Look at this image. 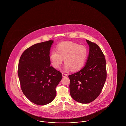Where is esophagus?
<instances>
[{
  "label": "esophagus",
  "mask_w": 126,
  "mask_h": 126,
  "mask_svg": "<svg viewBox=\"0 0 126 126\" xmlns=\"http://www.w3.org/2000/svg\"><path fill=\"white\" fill-rule=\"evenodd\" d=\"M62 76H63V77H67V74L63 73H62Z\"/></svg>",
  "instance_id": "obj_1"
}]
</instances>
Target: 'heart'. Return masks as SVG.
Instances as JSON below:
<instances>
[{"label": "heart", "instance_id": "1", "mask_svg": "<svg viewBox=\"0 0 126 126\" xmlns=\"http://www.w3.org/2000/svg\"><path fill=\"white\" fill-rule=\"evenodd\" d=\"M57 49L51 51L49 55L51 64L55 68L59 69L63 59L65 71H77L85 64L87 56V49L85 46L66 41L58 44Z\"/></svg>", "mask_w": 126, "mask_h": 126}]
</instances>
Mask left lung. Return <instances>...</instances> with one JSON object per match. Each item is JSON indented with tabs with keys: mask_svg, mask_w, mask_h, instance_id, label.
I'll return each instance as SVG.
<instances>
[{
	"mask_svg": "<svg viewBox=\"0 0 126 126\" xmlns=\"http://www.w3.org/2000/svg\"><path fill=\"white\" fill-rule=\"evenodd\" d=\"M86 41L90 49L85 67L68 76L71 96L82 104L92 102L99 96L107 77L106 60L102 50L95 43Z\"/></svg>",
	"mask_w": 126,
	"mask_h": 126,
	"instance_id": "left-lung-1",
	"label": "left lung"
}]
</instances>
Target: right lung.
<instances>
[{"mask_svg": "<svg viewBox=\"0 0 126 126\" xmlns=\"http://www.w3.org/2000/svg\"><path fill=\"white\" fill-rule=\"evenodd\" d=\"M54 40L37 43L26 49L19 59L18 75L21 90L36 105L52 102L62 73L50 66L49 51Z\"/></svg>", "mask_w": 126, "mask_h": 126, "instance_id": "1", "label": "right lung"}]
</instances>
